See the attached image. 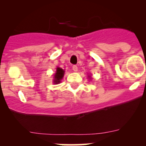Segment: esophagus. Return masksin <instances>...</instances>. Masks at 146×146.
Returning <instances> with one entry per match:
<instances>
[{"mask_svg":"<svg viewBox=\"0 0 146 146\" xmlns=\"http://www.w3.org/2000/svg\"><path fill=\"white\" fill-rule=\"evenodd\" d=\"M73 71H75V72L78 71V66H77L76 65H73Z\"/></svg>","mask_w":146,"mask_h":146,"instance_id":"1","label":"esophagus"}]
</instances>
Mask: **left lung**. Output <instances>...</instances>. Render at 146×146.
Masks as SVG:
<instances>
[{
    "label": "left lung",
    "instance_id": "1",
    "mask_svg": "<svg viewBox=\"0 0 146 146\" xmlns=\"http://www.w3.org/2000/svg\"><path fill=\"white\" fill-rule=\"evenodd\" d=\"M88 78H89L90 79H91V78H90V76H88Z\"/></svg>",
    "mask_w": 146,
    "mask_h": 146
}]
</instances>
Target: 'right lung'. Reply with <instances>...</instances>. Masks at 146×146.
<instances>
[{"mask_svg": "<svg viewBox=\"0 0 146 146\" xmlns=\"http://www.w3.org/2000/svg\"><path fill=\"white\" fill-rule=\"evenodd\" d=\"M64 74V71L62 68L60 67L56 68V72L54 74V80H53V83L54 84H58L60 83V81L63 78Z\"/></svg>", "mask_w": 146, "mask_h": 146, "instance_id": "add662e5", "label": "right lung"}]
</instances>
